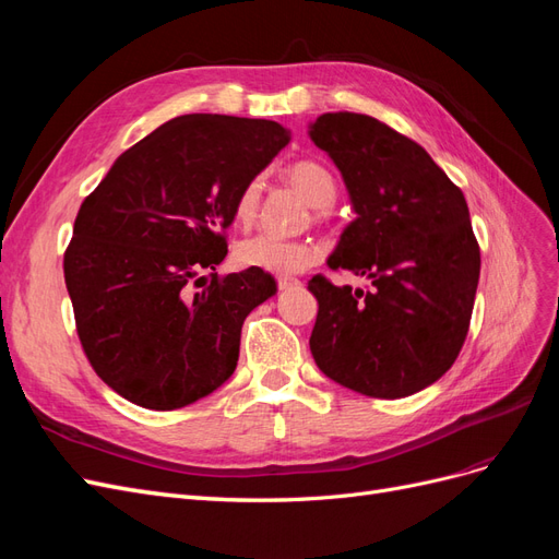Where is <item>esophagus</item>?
Segmentation results:
<instances>
[{
  "instance_id": "esophagus-1",
  "label": "esophagus",
  "mask_w": 559,
  "mask_h": 559,
  "mask_svg": "<svg viewBox=\"0 0 559 559\" xmlns=\"http://www.w3.org/2000/svg\"><path fill=\"white\" fill-rule=\"evenodd\" d=\"M298 284H300V280H296V277H292V275H280V277H277V286H280V292L294 289V286H298Z\"/></svg>"
}]
</instances>
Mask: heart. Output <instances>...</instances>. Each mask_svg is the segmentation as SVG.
<instances>
[{"instance_id":"1","label":"heart","mask_w":559,"mask_h":559,"mask_svg":"<svg viewBox=\"0 0 559 559\" xmlns=\"http://www.w3.org/2000/svg\"><path fill=\"white\" fill-rule=\"evenodd\" d=\"M284 179L292 183V189L308 202L314 210H324L335 200L337 183L331 175L329 167L317 160H298L286 167ZM263 183L261 179L247 181L238 198H235L233 216L240 226H249L259 214ZM317 259V249L308 242H294V240H280L273 235H257L238 245L235 249V261L242 267H259L265 273L286 275L298 273V270L308 267Z\"/></svg>"}]
</instances>
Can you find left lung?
Masks as SVG:
<instances>
[{
    "label": "left lung",
    "mask_w": 559,
    "mask_h": 559,
    "mask_svg": "<svg viewBox=\"0 0 559 559\" xmlns=\"http://www.w3.org/2000/svg\"><path fill=\"white\" fill-rule=\"evenodd\" d=\"M308 134L341 170L357 214L326 265L373 282L368 292L308 282L319 302L314 364L366 396L417 394L454 364L468 333L480 249L464 193L373 116L321 114Z\"/></svg>",
    "instance_id": "8db88e82"
}]
</instances>
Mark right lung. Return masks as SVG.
<instances>
[{"instance_id":"add662e5","label":"right lung","mask_w":559,"mask_h":559,"mask_svg":"<svg viewBox=\"0 0 559 559\" xmlns=\"http://www.w3.org/2000/svg\"><path fill=\"white\" fill-rule=\"evenodd\" d=\"M265 118L186 114L116 158L83 200L64 251L83 352L116 394L177 411L216 392L247 314L277 294L259 267L198 286L226 259L240 189L289 144Z\"/></svg>"}]
</instances>
